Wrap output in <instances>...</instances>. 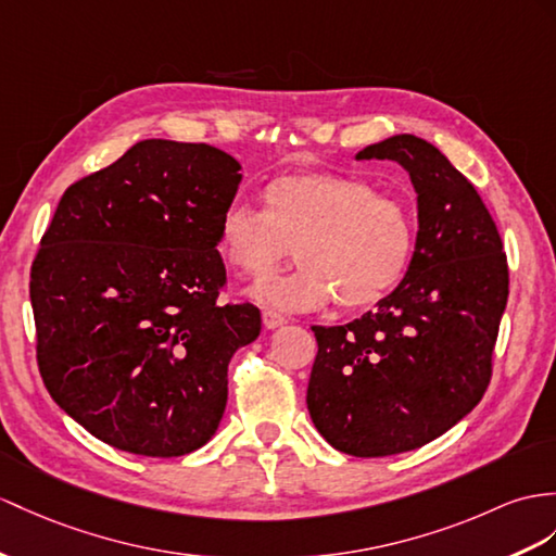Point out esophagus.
Masks as SVG:
<instances>
[{"label":"esophagus","mask_w":556,"mask_h":556,"mask_svg":"<svg viewBox=\"0 0 556 556\" xmlns=\"http://www.w3.org/2000/svg\"><path fill=\"white\" fill-rule=\"evenodd\" d=\"M262 320H264V325H266L268 330H274V328H280V325H286V316H280L278 311H270V308L262 311Z\"/></svg>","instance_id":"1"}]
</instances>
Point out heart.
<instances>
[{
  "label": "heart",
  "mask_w": 556,
  "mask_h": 556,
  "mask_svg": "<svg viewBox=\"0 0 556 556\" xmlns=\"http://www.w3.org/2000/svg\"><path fill=\"white\" fill-rule=\"evenodd\" d=\"M417 245L408 200L354 174L286 172L262 188V210L228 207L216 250L236 274L264 278L288 260L300 268L252 288V300L286 311H363L394 292Z\"/></svg>",
  "instance_id": "heart-1"
}]
</instances>
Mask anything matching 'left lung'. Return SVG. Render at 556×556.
<instances>
[{"label": "left lung", "mask_w": 556, "mask_h": 556, "mask_svg": "<svg viewBox=\"0 0 556 556\" xmlns=\"http://www.w3.org/2000/svg\"><path fill=\"white\" fill-rule=\"evenodd\" d=\"M356 157L394 160L410 174L417 245L375 311L311 328L318 354L306 405L332 448L384 457L439 439L483 399L509 270L491 212L437 146L399 134Z\"/></svg>", "instance_id": "1"}]
</instances>
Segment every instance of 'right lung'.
<instances>
[{"label":"right lung","mask_w":556,"mask_h":556,"mask_svg":"<svg viewBox=\"0 0 556 556\" xmlns=\"http://www.w3.org/2000/svg\"><path fill=\"white\" fill-rule=\"evenodd\" d=\"M242 179L207 143L146 139L63 193L30 270L37 365L91 437L146 457L205 445L254 304H219L216 250Z\"/></svg>","instance_id":"1"}]
</instances>
